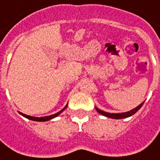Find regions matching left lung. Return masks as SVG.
<instances>
[{"mask_svg":"<svg viewBox=\"0 0 160 160\" xmlns=\"http://www.w3.org/2000/svg\"><path fill=\"white\" fill-rule=\"evenodd\" d=\"M145 103V101L143 102V103H141L138 106H137L136 108H134L132 110H131V111H129V112H122V113H110V112H103L102 110H100L98 108L96 107V110H97V112L100 113L101 115L105 116V117H107V118H114V119H121V118H129V117H131V116L134 115L136 112L142 107V105L144 104Z\"/></svg>","mask_w":160,"mask_h":160,"instance_id":"1","label":"left lung"}]
</instances>
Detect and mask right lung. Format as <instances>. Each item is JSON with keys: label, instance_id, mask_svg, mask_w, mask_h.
Instances as JSON below:
<instances>
[{"label": "right lung", "instance_id": "1", "mask_svg": "<svg viewBox=\"0 0 160 160\" xmlns=\"http://www.w3.org/2000/svg\"><path fill=\"white\" fill-rule=\"evenodd\" d=\"M67 106H68V103L66 104L65 107L63 108V109H62L60 112H57V113H55V114H53V115L46 116V117H40V118H37V117H32V116L26 115V114H23V113H22V112H19V113L22 116H23L24 118H28V119L33 120V121H37V122H45V121H48V120L53 119L54 118H56V117H57V116L60 115L62 112H63V111L65 110L66 108H67Z\"/></svg>", "mask_w": 160, "mask_h": 160}]
</instances>
